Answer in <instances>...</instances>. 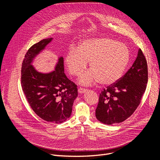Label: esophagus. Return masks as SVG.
Instances as JSON below:
<instances>
[{"label": "esophagus", "mask_w": 160, "mask_h": 160, "mask_svg": "<svg viewBox=\"0 0 160 160\" xmlns=\"http://www.w3.org/2000/svg\"><path fill=\"white\" fill-rule=\"evenodd\" d=\"M78 92H79L80 94H83V93H84V92H86L87 90L85 89V88H79L78 90Z\"/></svg>", "instance_id": "34e87169"}]
</instances>
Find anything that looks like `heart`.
I'll list each match as a JSON object with an SVG mask.
<instances>
[{
	"instance_id": "1",
	"label": "heart",
	"mask_w": 160,
	"mask_h": 160,
	"mask_svg": "<svg viewBox=\"0 0 160 160\" xmlns=\"http://www.w3.org/2000/svg\"><path fill=\"white\" fill-rule=\"evenodd\" d=\"M129 60L130 52L126 45L108 38L85 40L77 50L71 49L65 56L68 71L75 76L81 75L90 62L91 70L79 79L83 85L97 82L104 85L116 83L122 77Z\"/></svg>"
}]
</instances>
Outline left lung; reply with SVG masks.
<instances>
[{"label": "left lung", "instance_id": "obj_1", "mask_svg": "<svg viewBox=\"0 0 160 160\" xmlns=\"http://www.w3.org/2000/svg\"><path fill=\"white\" fill-rule=\"evenodd\" d=\"M146 58L139 49L132 67L116 83L99 95L96 117L106 125L121 123L130 117L139 105L148 80Z\"/></svg>", "mask_w": 160, "mask_h": 160}]
</instances>
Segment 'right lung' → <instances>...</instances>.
Masks as SVG:
<instances>
[{"instance_id": "add662e5", "label": "right lung", "mask_w": 160, "mask_h": 160, "mask_svg": "<svg viewBox=\"0 0 160 160\" xmlns=\"http://www.w3.org/2000/svg\"><path fill=\"white\" fill-rule=\"evenodd\" d=\"M52 38L33 45L25 56L21 67V86L26 98L37 115L45 121L61 123L71 116L78 96L77 85L64 73V59L58 58L55 70L48 73L37 72L32 65Z\"/></svg>"}]
</instances>
